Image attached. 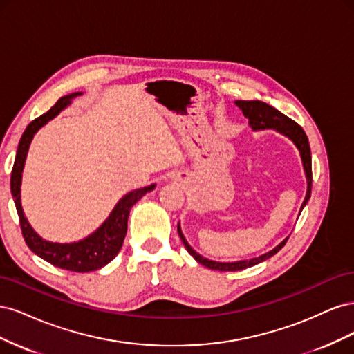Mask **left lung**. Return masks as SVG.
I'll list each match as a JSON object with an SVG mask.
<instances>
[{
	"label": "left lung",
	"instance_id": "left-lung-1",
	"mask_svg": "<svg viewBox=\"0 0 354 354\" xmlns=\"http://www.w3.org/2000/svg\"><path fill=\"white\" fill-rule=\"evenodd\" d=\"M234 103H236L238 108L242 111L243 116L246 118V120H248V124H250L252 131L274 130L279 134L285 136L286 138H289V140H291L295 145V147L298 149L299 156H301L304 173H306V180H307L306 198L303 201L301 209H299V212H301L303 208L306 207V203L310 199V195H312V152H310L308 138H307L304 130L297 122H294L292 120H289V118L285 116L282 112L274 109L273 106L267 104L264 102H260V100H236ZM177 232H178V236H180L181 242H183V245H185V248L198 263L208 267V269H211V270H220V272H238V270L246 269V267L259 264V263H261L267 259H270V257L274 255L276 252H279L282 250V246L288 241V238H285L279 245H276L273 250H270L269 252H266V254H261L259 257H254V259L223 263V261L208 260V259H205V257H202L201 254H198L194 248H192L189 242L186 241L183 232H181L180 223L177 224Z\"/></svg>",
	"mask_w": 354,
	"mask_h": 354
}]
</instances>
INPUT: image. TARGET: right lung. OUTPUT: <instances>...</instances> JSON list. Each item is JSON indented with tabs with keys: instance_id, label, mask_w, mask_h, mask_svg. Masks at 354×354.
Returning <instances> with one entry per match:
<instances>
[{
	"instance_id": "add662e5",
	"label": "right lung",
	"mask_w": 354,
	"mask_h": 354,
	"mask_svg": "<svg viewBox=\"0 0 354 354\" xmlns=\"http://www.w3.org/2000/svg\"><path fill=\"white\" fill-rule=\"evenodd\" d=\"M81 94L82 93H72L68 95H63L47 113L38 116L37 120H34L26 127V130L17 146V153L12 169V178H10V186H12V195L20 220V227H22L24 238L26 245L29 246V250L32 252H35L38 257H41L42 260L59 267V269H65L77 273L99 270L115 259L118 252L121 251V246L127 234V223L128 216H130V209L138 199H142L147 192H152L156 186L151 185L128 192L127 195H124L118 201L115 208L111 211L109 217L102 223V226H99L91 234H88L87 238H84L81 241L69 243L50 242L47 239H42L39 234L32 229L28 218L25 217L22 201H20L22 173L25 168L30 142L41 127H44L48 121L53 120V118H56L63 109H66L72 103V100Z\"/></svg>"
}]
</instances>
